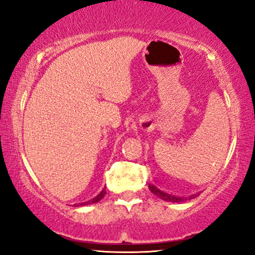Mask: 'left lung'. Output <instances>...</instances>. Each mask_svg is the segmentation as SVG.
<instances>
[{"label": "left lung", "instance_id": "8db88e82", "mask_svg": "<svg viewBox=\"0 0 255 255\" xmlns=\"http://www.w3.org/2000/svg\"><path fill=\"white\" fill-rule=\"evenodd\" d=\"M148 188H149V190H151L153 194L156 195V196L161 198V200L167 201V202H177V203H179V202H183V201H186V200H191V198H195L196 196H198V195L195 194L194 196H189V198H188V197L187 198L176 197V196H174V195H169V194L163 193V191L158 189V188L153 186V184H152V186H151V184H148Z\"/></svg>", "mask_w": 255, "mask_h": 255}]
</instances>
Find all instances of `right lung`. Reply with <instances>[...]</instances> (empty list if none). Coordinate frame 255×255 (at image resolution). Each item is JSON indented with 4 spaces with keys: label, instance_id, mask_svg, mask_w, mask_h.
<instances>
[{
    "label": "right lung",
    "instance_id": "1",
    "mask_svg": "<svg viewBox=\"0 0 255 255\" xmlns=\"http://www.w3.org/2000/svg\"><path fill=\"white\" fill-rule=\"evenodd\" d=\"M104 195H106V190H102V191H101V193H100L99 195H97V196H96L95 198H93L92 201H89V202H86V203H83V204H81V205H85V204L87 205V204H93V203H96V202H99L100 200H102Z\"/></svg>",
    "mask_w": 255,
    "mask_h": 255
}]
</instances>
